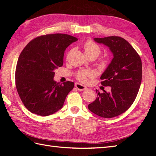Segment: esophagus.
Instances as JSON below:
<instances>
[{"label": "esophagus", "instance_id": "esophagus-1", "mask_svg": "<svg viewBox=\"0 0 156 156\" xmlns=\"http://www.w3.org/2000/svg\"><path fill=\"white\" fill-rule=\"evenodd\" d=\"M75 87L78 89V90H86V89H87V88L85 87V86H84V85H82V84H80V83H76L75 84Z\"/></svg>", "mask_w": 156, "mask_h": 156}]
</instances>
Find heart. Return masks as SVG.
<instances>
[{
	"label": "heart",
	"instance_id": "1",
	"mask_svg": "<svg viewBox=\"0 0 156 156\" xmlns=\"http://www.w3.org/2000/svg\"><path fill=\"white\" fill-rule=\"evenodd\" d=\"M84 54L87 56L92 55L97 58L98 56L101 54V49L99 46L95 44L94 42L92 41H87L85 43L83 46ZM107 66V61L105 59H102L98 64V67L102 69H105ZM76 78H77L79 80L82 82H86L87 80L88 77H90V76H93V72L90 70H80L79 71L77 74H76Z\"/></svg>",
	"mask_w": 156,
	"mask_h": 156
}]
</instances>
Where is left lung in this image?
<instances>
[{
	"instance_id": "1",
	"label": "left lung",
	"mask_w": 156,
	"mask_h": 156,
	"mask_svg": "<svg viewBox=\"0 0 156 156\" xmlns=\"http://www.w3.org/2000/svg\"><path fill=\"white\" fill-rule=\"evenodd\" d=\"M94 41L107 46L113 55L102 73L101 84L110 87L111 92H97L96 100L88 108L99 117L112 118L123 113L133 103L142 78L141 60L137 51L125 39L111 36L94 38ZM97 92V90H96Z\"/></svg>"
}]
</instances>
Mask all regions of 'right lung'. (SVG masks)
<instances>
[{
    "label": "right lung",
    "mask_w": 156,
    "mask_h": 156,
    "mask_svg": "<svg viewBox=\"0 0 156 156\" xmlns=\"http://www.w3.org/2000/svg\"><path fill=\"white\" fill-rule=\"evenodd\" d=\"M77 40L67 34H49L35 38L23 49L16 64L15 84L20 98L30 112L48 116L63 107L74 84L55 81L54 71L63 66L66 49Z\"/></svg>",
    "instance_id": "obj_1"
}]
</instances>
